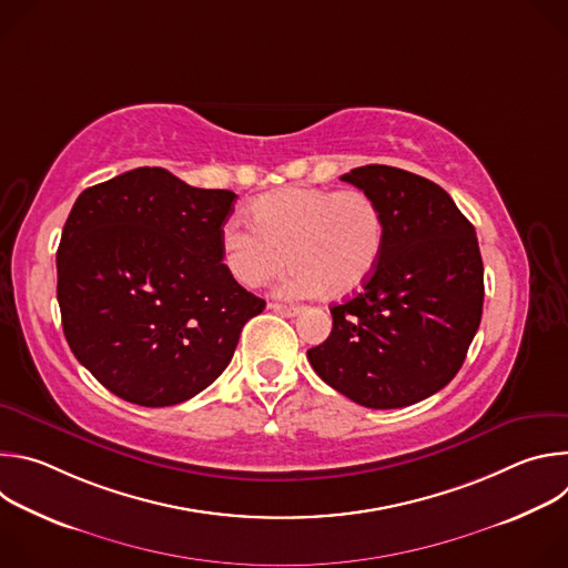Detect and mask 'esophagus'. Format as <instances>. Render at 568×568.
Wrapping results in <instances>:
<instances>
[{"label":"esophagus","instance_id":"1","mask_svg":"<svg viewBox=\"0 0 568 568\" xmlns=\"http://www.w3.org/2000/svg\"><path fill=\"white\" fill-rule=\"evenodd\" d=\"M270 310H274L283 316H294V314H298L301 307L298 305H287V303H270Z\"/></svg>","mask_w":568,"mask_h":568}]
</instances>
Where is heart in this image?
I'll use <instances>...</instances> for the list:
<instances>
[{"label":"heart","mask_w":568,"mask_h":568,"mask_svg":"<svg viewBox=\"0 0 568 568\" xmlns=\"http://www.w3.org/2000/svg\"><path fill=\"white\" fill-rule=\"evenodd\" d=\"M252 213L254 222L233 215L222 229L226 265L245 287L270 283L290 256L294 294L344 298L373 276L384 254V213L357 189H283L258 197Z\"/></svg>","instance_id":"obj_1"}]
</instances>
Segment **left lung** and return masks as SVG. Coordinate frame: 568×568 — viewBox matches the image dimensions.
I'll use <instances>...</instances> for the list:
<instances>
[{"mask_svg": "<svg viewBox=\"0 0 568 568\" xmlns=\"http://www.w3.org/2000/svg\"><path fill=\"white\" fill-rule=\"evenodd\" d=\"M342 180L379 204L386 245L362 292L331 307V337L307 359L362 407H409L454 379L478 331L476 231L438 184L409 171L371 164Z\"/></svg>", "mask_w": 568, "mask_h": 568, "instance_id": "obj_1", "label": "left lung"}]
</instances>
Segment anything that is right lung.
<instances>
[{
  "mask_svg": "<svg viewBox=\"0 0 568 568\" xmlns=\"http://www.w3.org/2000/svg\"><path fill=\"white\" fill-rule=\"evenodd\" d=\"M235 197L150 166L78 195L55 256L62 331L114 395L141 407L191 399L265 310L222 263Z\"/></svg>",
  "mask_w": 568,
  "mask_h": 568,
  "instance_id": "right-lung-1",
  "label": "right lung"
}]
</instances>
